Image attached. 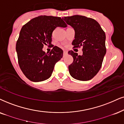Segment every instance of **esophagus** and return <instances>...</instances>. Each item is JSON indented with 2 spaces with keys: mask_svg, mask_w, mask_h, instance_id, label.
Returning <instances> with one entry per match:
<instances>
[{
  "mask_svg": "<svg viewBox=\"0 0 124 124\" xmlns=\"http://www.w3.org/2000/svg\"><path fill=\"white\" fill-rule=\"evenodd\" d=\"M66 55H67V51H63V56H66Z\"/></svg>",
  "mask_w": 124,
  "mask_h": 124,
  "instance_id": "obj_1",
  "label": "esophagus"
}]
</instances>
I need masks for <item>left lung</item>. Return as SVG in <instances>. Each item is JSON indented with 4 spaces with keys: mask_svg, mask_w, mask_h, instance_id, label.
I'll use <instances>...</instances> for the list:
<instances>
[{
    "mask_svg": "<svg viewBox=\"0 0 124 124\" xmlns=\"http://www.w3.org/2000/svg\"><path fill=\"white\" fill-rule=\"evenodd\" d=\"M62 19L75 31L74 47H83L82 55L73 51L68 52L73 58V62L69 66L70 74L77 80H90L99 71L106 54L105 33L92 18L74 15Z\"/></svg>",
    "mask_w": 124,
    "mask_h": 124,
    "instance_id": "8db88e82",
    "label": "left lung"
}]
</instances>
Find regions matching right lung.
I'll return each mask as SVG.
<instances>
[{
	"mask_svg": "<svg viewBox=\"0 0 124 124\" xmlns=\"http://www.w3.org/2000/svg\"><path fill=\"white\" fill-rule=\"evenodd\" d=\"M57 27H66L67 24L59 17L41 15L30 20L20 31L16 45L19 65L32 82L50 77L55 64L63 57V50L57 46L50 53L42 50L44 45H52V33Z\"/></svg>",
	"mask_w": 124,
	"mask_h": 124,
	"instance_id": "right-lung-1",
	"label": "right lung"
}]
</instances>
